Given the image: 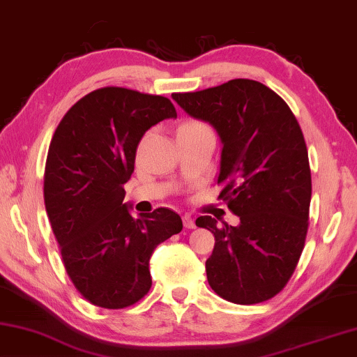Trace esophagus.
Segmentation results:
<instances>
[{"instance_id": "34e87169", "label": "esophagus", "mask_w": 357, "mask_h": 357, "mask_svg": "<svg viewBox=\"0 0 357 357\" xmlns=\"http://www.w3.org/2000/svg\"><path fill=\"white\" fill-rule=\"evenodd\" d=\"M183 226L186 229H195L196 227V222H195V220H192L190 215H185L183 216Z\"/></svg>"}]
</instances>
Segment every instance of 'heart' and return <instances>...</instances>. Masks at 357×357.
Wrapping results in <instances>:
<instances>
[{"label":"heart","instance_id":"b5f03b06","mask_svg":"<svg viewBox=\"0 0 357 357\" xmlns=\"http://www.w3.org/2000/svg\"><path fill=\"white\" fill-rule=\"evenodd\" d=\"M207 130V127L202 122L199 121H185L178 125L177 128V135L178 133H192V131H202Z\"/></svg>","mask_w":357,"mask_h":357}]
</instances>
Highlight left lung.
I'll use <instances>...</instances> for the list:
<instances>
[{"label": "left lung", "mask_w": 357, "mask_h": 357, "mask_svg": "<svg viewBox=\"0 0 357 357\" xmlns=\"http://www.w3.org/2000/svg\"><path fill=\"white\" fill-rule=\"evenodd\" d=\"M172 98L220 135V199L240 216L236 227L196 220L215 236L205 261L208 284L230 303L268 301L295 273L309 229L312 178L301 127L289 105L254 79Z\"/></svg>", "instance_id": "8db88e82"}]
</instances>
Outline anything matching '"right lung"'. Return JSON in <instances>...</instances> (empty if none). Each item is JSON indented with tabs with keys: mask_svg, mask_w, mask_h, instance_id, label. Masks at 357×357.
<instances>
[{
	"mask_svg": "<svg viewBox=\"0 0 357 357\" xmlns=\"http://www.w3.org/2000/svg\"><path fill=\"white\" fill-rule=\"evenodd\" d=\"M177 117L166 97L108 86L79 98L50 142L43 199L68 278L91 304L123 309L149 293L155 248L183 229L169 208L123 204L144 133Z\"/></svg>",
	"mask_w": 357,
	"mask_h": 357,
	"instance_id": "right-lung-1",
	"label": "right lung"
}]
</instances>
